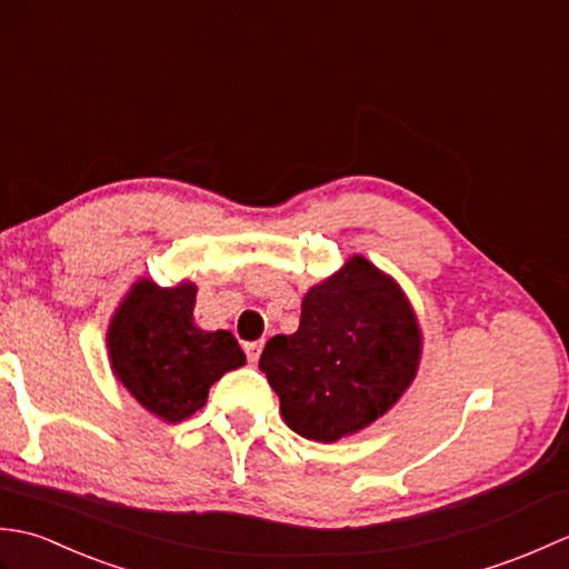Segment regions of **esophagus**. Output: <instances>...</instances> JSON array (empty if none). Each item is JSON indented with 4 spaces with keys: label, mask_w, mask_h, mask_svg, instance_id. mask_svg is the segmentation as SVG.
<instances>
[{
    "label": "esophagus",
    "mask_w": 569,
    "mask_h": 569,
    "mask_svg": "<svg viewBox=\"0 0 569 569\" xmlns=\"http://www.w3.org/2000/svg\"><path fill=\"white\" fill-rule=\"evenodd\" d=\"M261 349H263V342H247V345H244V352H247L249 361H259Z\"/></svg>",
    "instance_id": "obj_1"
}]
</instances>
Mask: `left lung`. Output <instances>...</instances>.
<instances>
[{
  "mask_svg": "<svg viewBox=\"0 0 569 569\" xmlns=\"http://www.w3.org/2000/svg\"><path fill=\"white\" fill-rule=\"evenodd\" d=\"M420 328L391 276L352 257L303 298L300 328L266 342L259 369L286 426L337 442L381 418L416 379Z\"/></svg>",
  "mask_w": 569,
  "mask_h": 569,
  "instance_id": "8db88e82",
  "label": "left lung"
}]
</instances>
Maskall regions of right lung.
Segmentation results:
<instances>
[{
    "label": "right lung",
    "mask_w": 569,
    "mask_h": 569,
    "mask_svg": "<svg viewBox=\"0 0 569 569\" xmlns=\"http://www.w3.org/2000/svg\"><path fill=\"white\" fill-rule=\"evenodd\" d=\"M196 283L173 288L141 278L107 330L117 379L137 401L166 422L190 418L208 401L210 386L247 357L232 332H204L192 318Z\"/></svg>",
    "instance_id": "right-lung-1"
}]
</instances>
